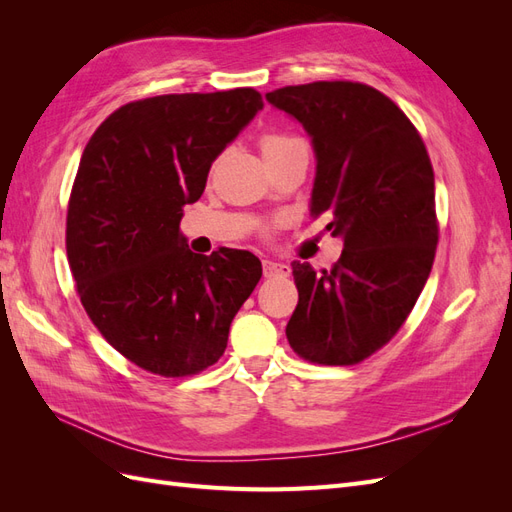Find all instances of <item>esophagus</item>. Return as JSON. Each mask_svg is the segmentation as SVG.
Returning a JSON list of instances; mask_svg holds the SVG:
<instances>
[{
	"label": "esophagus",
	"mask_w": 512,
	"mask_h": 512,
	"mask_svg": "<svg viewBox=\"0 0 512 512\" xmlns=\"http://www.w3.org/2000/svg\"><path fill=\"white\" fill-rule=\"evenodd\" d=\"M262 271H265V277H269V280H277V277H288L290 275L288 265H284V262H273V260L262 262Z\"/></svg>",
	"instance_id": "obj_1"
}]
</instances>
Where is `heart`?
Wrapping results in <instances>:
<instances>
[{"mask_svg":"<svg viewBox=\"0 0 512 512\" xmlns=\"http://www.w3.org/2000/svg\"><path fill=\"white\" fill-rule=\"evenodd\" d=\"M299 143H305L301 136L297 134H288V132H275V130H269L260 136V149L265 156H271V153H277V151H284L292 145H299Z\"/></svg>","mask_w":512,"mask_h":512,"instance_id":"obj_1","label":"heart"}]
</instances>
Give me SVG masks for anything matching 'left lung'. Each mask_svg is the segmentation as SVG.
Returning a JSON list of instances; mask_svg holds the SVG:
<instances>
[{"instance_id":"left-lung-1","label":"left lung","mask_w":512,"mask_h":512,"mask_svg":"<svg viewBox=\"0 0 512 512\" xmlns=\"http://www.w3.org/2000/svg\"><path fill=\"white\" fill-rule=\"evenodd\" d=\"M267 100L297 117L318 158L312 213L344 237L320 275L294 262L299 303L286 337L316 365H356L404 327L438 247L436 185L414 123L382 91L356 81L273 89Z\"/></svg>"}]
</instances>
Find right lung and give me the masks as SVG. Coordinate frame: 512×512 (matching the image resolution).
Wrapping results in <instances>:
<instances>
[{
	"instance_id": "add662e5",
	"label": "right lung",
	"mask_w": 512,
	"mask_h": 512,
	"mask_svg": "<svg viewBox=\"0 0 512 512\" xmlns=\"http://www.w3.org/2000/svg\"><path fill=\"white\" fill-rule=\"evenodd\" d=\"M260 108L252 87L134 100L83 151L66 215L76 292L106 342L149 374L183 378L218 363L260 280L252 252L194 254L179 235L211 162Z\"/></svg>"
}]
</instances>
